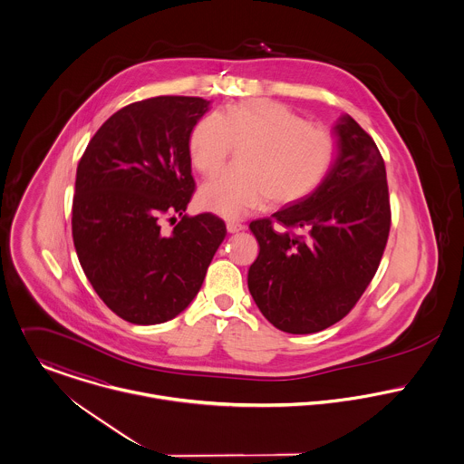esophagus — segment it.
<instances>
[{
	"instance_id": "esophagus-1",
	"label": "esophagus",
	"mask_w": 464,
	"mask_h": 464,
	"mask_svg": "<svg viewBox=\"0 0 464 464\" xmlns=\"http://www.w3.org/2000/svg\"><path fill=\"white\" fill-rule=\"evenodd\" d=\"M241 230H245V225L234 223V221H228V223H227V232H228V234H237V232H241Z\"/></svg>"
}]
</instances>
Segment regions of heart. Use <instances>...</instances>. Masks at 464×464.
I'll list each match as a JSON object with an SVG mask.
<instances>
[{"mask_svg": "<svg viewBox=\"0 0 464 464\" xmlns=\"http://www.w3.org/2000/svg\"><path fill=\"white\" fill-rule=\"evenodd\" d=\"M188 146L193 166L205 177L219 173L234 146H241L239 166L199 189V203L228 219L261 208L269 198L275 205L307 198L325 180L335 157L327 129L309 125L291 107L266 98L201 118Z\"/></svg>", "mask_w": 464, "mask_h": 464, "instance_id": "b5f03b06", "label": "heart"}]
</instances>
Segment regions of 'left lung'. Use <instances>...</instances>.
<instances>
[{
  "label": "left lung",
  "mask_w": 464,
  "mask_h": 464,
  "mask_svg": "<svg viewBox=\"0 0 464 464\" xmlns=\"http://www.w3.org/2000/svg\"><path fill=\"white\" fill-rule=\"evenodd\" d=\"M337 153L320 188L250 223L259 256L248 289L278 331L313 334L343 320L381 265L392 208L384 159L350 116L334 127Z\"/></svg>",
  "instance_id": "1"
}]
</instances>
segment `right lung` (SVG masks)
<instances>
[{
    "mask_svg": "<svg viewBox=\"0 0 464 464\" xmlns=\"http://www.w3.org/2000/svg\"><path fill=\"white\" fill-rule=\"evenodd\" d=\"M208 103L195 96L130 103L100 127L78 162L71 218L78 261L105 305L135 325L179 316L227 236L218 216L186 214L195 193L189 133ZM168 215L181 221L164 233Z\"/></svg>",
    "mask_w": 464,
    "mask_h": 464,
    "instance_id": "add662e5",
    "label": "right lung"
}]
</instances>
